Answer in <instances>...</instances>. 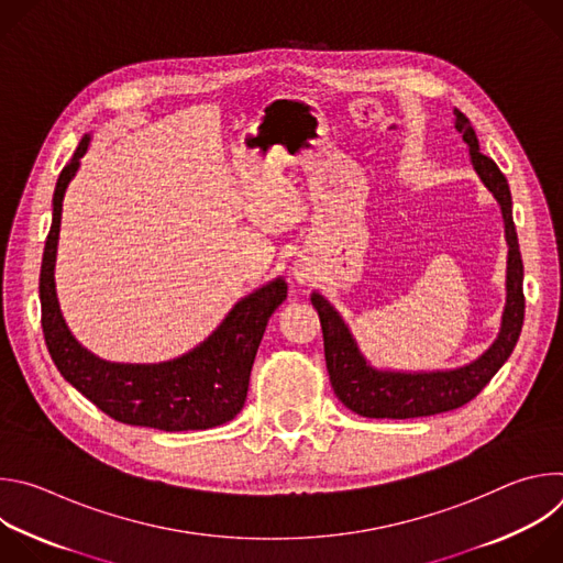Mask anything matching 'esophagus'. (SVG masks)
<instances>
[{"label":"esophagus","instance_id":"1","mask_svg":"<svg viewBox=\"0 0 563 563\" xmlns=\"http://www.w3.org/2000/svg\"><path fill=\"white\" fill-rule=\"evenodd\" d=\"M296 278H298V280H302V283H305V280H307V278H309V274H307V269H296Z\"/></svg>","mask_w":563,"mask_h":563}]
</instances>
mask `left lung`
<instances>
[{
  "mask_svg": "<svg viewBox=\"0 0 563 563\" xmlns=\"http://www.w3.org/2000/svg\"><path fill=\"white\" fill-rule=\"evenodd\" d=\"M456 129L470 146L472 165L484 185L493 191L504 211L508 252V302L504 311V325L493 347L474 363L432 374H400V372H376L361 356L350 330L336 313V309L320 296L311 294V305L318 311L320 328H323L325 363L334 394L352 412L367 419H417L456 410L484 389L499 367L512 354L521 325H523V263L519 252L517 229L512 220L510 187L493 157L478 151L476 133L470 120L456 109Z\"/></svg>",
  "mask_w": 563,
  "mask_h": 563,
  "instance_id": "1",
  "label": "left lung"
}]
</instances>
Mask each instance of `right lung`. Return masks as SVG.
<instances>
[{"label": "right lung", "instance_id": "obj_1", "mask_svg": "<svg viewBox=\"0 0 563 563\" xmlns=\"http://www.w3.org/2000/svg\"><path fill=\"white\" fill-rule=\"evenodd\" d=\"M87 146L89 135L82 137L59 174L53 224L42 258V330L55 367L96 408L124 426L185 432L231 421L245 406L252 365L267 320L287 298L285 280L278 278L240 300L209 341L183 358L163 365H118L89 354L64 323L53 278L64 191Z\"/></svg>", "mask_w": 563, "mask_h": 563}]
</instances>
